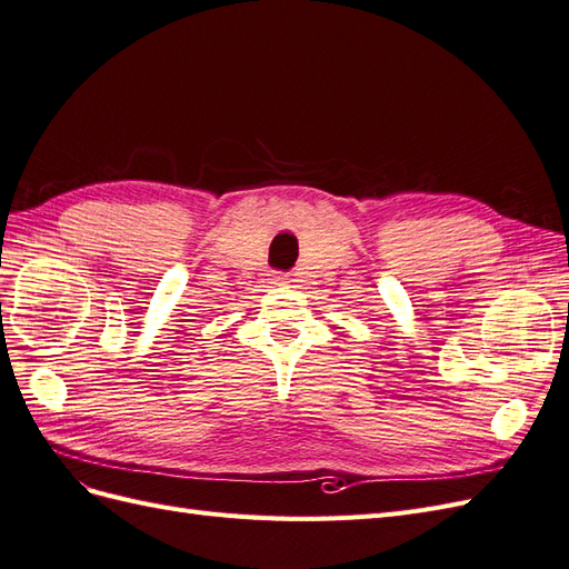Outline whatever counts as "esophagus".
<instances>
[{
	"label": "esophagus",
	"mask_w": 569,
	"mask_h": 569,
	"mask_svg": "<svg viewBox=\"0 0 569 569\" xmlns=\"http://www.w3.org/2000/svg\"><path fill=\"white\" fill-rule=\"evenodd\" d=\"M272 282H274V284H287V282H289V274H274Z\"/></svg>",
	"instance_id": "obj_1"
}]
</instances>
